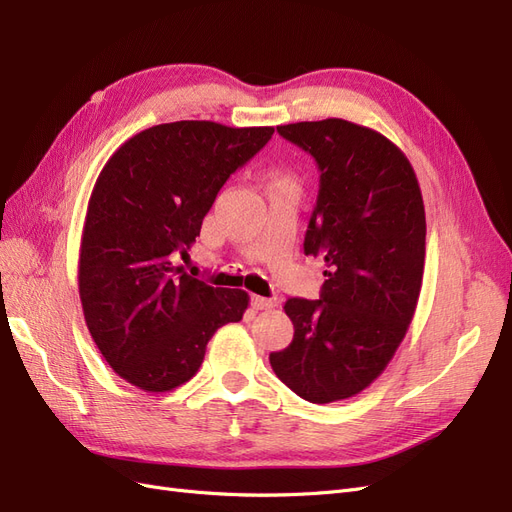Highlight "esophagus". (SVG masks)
<instances>
[{"label":"esophagus","mask_w":512,"mask_h":512,"mask_svg":"<svg viewBox=\"0 0 512 512\" xmlns=\"http://www.w3.org/2000/svg\"><path fill=\"white\" fill-rule=\"evenodd\" d=\"M252 307L254 309H273L275 307V301L273 299H265V297H252Z\"/></svg>","instance_id":"obj_1"}]
</instances>
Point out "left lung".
<instances>
[{
	"label": "left lung",
	"instance_id": "1",
	"mask_svg": "<svg viewBox=\"0 0 512 512\" xmlns=\"http://www.w3.org/2000/svg\"><path fill=\"white\" fill-rule=\"evenodd\" d=\"M277 132L318 164L303 252L329 271L320 299L286 301L294 337L269 361L290 391L331 404L367 389L406 337L423 284V196L404 151L376 130L322 119Z\"/></svg>",
	"mask_w": 512,
	"mask_h": 512
}]
</instances>
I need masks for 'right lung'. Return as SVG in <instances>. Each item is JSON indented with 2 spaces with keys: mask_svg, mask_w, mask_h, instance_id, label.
<instances>
[{
  "mask_svg": "<svg viewBox=\"0 0 512 512\" xmlns=\"http://www.w3.org/2000/svg\"><path fill=\"white\" fill-rule=\"evenodd\" d=\"M273 128L173 121L138 132L102 168L81 239L79 292L104 361L147 393L173 391L203 363L213 333L239 322L245 290L175 267L215 196Z\"/></svg>",
  "mask_w": 512,
  "mask_h": 512,
  "instance_id": "1",
  "label": "right lung"
}]
</instances>
